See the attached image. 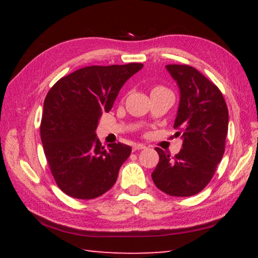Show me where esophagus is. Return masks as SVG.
<instances>
[{"mask_svg":"<svg viewBox=\"0 0 258 258\" xmlns=\"http://www.w3.org/2000/svg\"><path fill=\"white\" fill-rule=\"evenodd\" d=\"M145 148H146V146H145V145H141V143H135V145H133L132 149H133V151H137V150H142V149H145Z\"/></svg>","mask_w":258,"mask_h":258,"instance_id":"1","label":"esophagus"}]
</instances>
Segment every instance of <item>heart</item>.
I'll return each instance as SVG.
<instances>
[{
    "instance_id": "heart-1",
    "label": "heart",
    "mask_w": 258,
    "mask_h": 258,
    "mask_svg": "<svg viewBox=\"0 0 258 258\" xmlns=\"http://www.w3.org/2000/svg\"><path fill=\"white\" fill-rule=\"evenodd\" d=\"M155 89H163V87H161V86H157V87H155ZM154 89V90H155Z\"/></svg>"
}]
</instances>
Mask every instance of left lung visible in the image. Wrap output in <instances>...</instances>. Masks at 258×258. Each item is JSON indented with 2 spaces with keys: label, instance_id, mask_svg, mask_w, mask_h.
<instances>
[{
  "label": "left lung",
  "instance_id": "left-lung-1",
  "mask_svg": "<svg viewBox=\"0 0 258 258\" xmlns=\"http://www.w3.org/2000/svg\"><path fill=\"white\" fill-rule=\"evenodd\" d=\"M180 89L174 128L181 135L182 149L174 158L156 148L159 161L152 181L173 197L197 195L214 176L223 157L229 127V111L218 87L187 64H167Z\"/></svg>",
  "mask_w": 258,
  "mask_h": 258
}]
</instances>
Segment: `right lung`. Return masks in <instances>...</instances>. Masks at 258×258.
Wrapping results in <instances>:
<instances>
[{
	"instance_id": "1",
	"label": "right lung",
	"mask_w": 258,
	"mask_h": 258,
	"mask_svg": "<svg viewBox=\"0 0 258 258\" xmlns=\"http://www.w3.org/2000/svg\"><path fill=\"white\" fill-rule=\"evenodd\" d=\"M142 67H84L60 78L47 92L41 139L52 175L66 195L93 199L115 184L132 148L118 142L106 149L95 130L102 112L110 111L121 86Z\"/></svg>"
}]
</instances>
